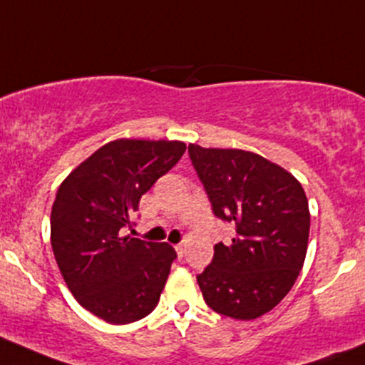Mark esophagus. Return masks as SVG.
<instances>
[{
  "label": "esophagus",
  "mask_w": 365,
  "mask_h": 365,
  "mask_svg": "<svg viewBox=\"0 0 365 365\" xmlns=\"http://www.w3.org/2000/svg\"><path fill=\"white\" fill-rule=\"evenodd\" d=\"M175 250H176V253H178V257H180V259H182V257H183V253H185V245H183V243H178V245H175Z\"/></svg>",
  "instance_id": "esophagus-1"
}]
</instances>
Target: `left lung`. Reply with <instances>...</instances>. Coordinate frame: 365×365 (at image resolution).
Wrapping results in <instances>:
<instances>
[{"mask_svg": "<svg viewBox=\"0 0 365 365\" xmlns=\"http://www.w3.org/2000/svg\"><path fill=\"white\" fill-rule=\"evenodd\" d=\"M192 166L215 217L236 236L215 245L210 266L197 274L213 312L253 320L271 312L302 269L309 236L308 199L301 183L257 153L189 145Z\"/></svg>", "mask_w": 365, "mask_h": 365, "instance_id": "left-lung-1", "label": "left lung"}]
</instances>
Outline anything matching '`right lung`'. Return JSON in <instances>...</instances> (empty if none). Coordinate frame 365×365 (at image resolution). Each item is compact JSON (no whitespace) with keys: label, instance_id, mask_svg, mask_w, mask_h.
<instances>
[{"label":"right lung","instance_id":"1","mask_svg":"<svg viewBox=\"0 0 365 365\" xmlns=\"http://www.w3.org/2000/svg\"><path fill=\"white\" fill-rule=\"evenodd\" d=\"M182 141L115 140L61 183L51 243L73 297L96 317L122 325L159 302L176 252L168 243L124 236L141 195L182 159Z\"/></svg>","mask_w":365,"mask_h":365}]
</instances>
